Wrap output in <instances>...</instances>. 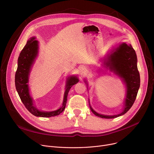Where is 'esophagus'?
Masks as SVG:
<instances>
[{
	"instance_id": "1",
	"label": "esophagus",
	"mask_w": 154,
	"mask_h": 154,
	"mask_svg": "<svg viewBox=\"0 0 154 154\" xmlns=\"http://www.w3.org/2000/svg\"><path fill=\"white\" fill-rule=\"evenodd\" d=\"M79 70H80V72H81L82 73V72H85V67H84L83 66H80V67H79Z\"/></svg>"
}]
</instances>
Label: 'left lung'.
Listing matches in <instances>:
<instances>
[{
    "mask_svg": "<svg viewBox=\"0 0 154 154\" xmlns=\"http://www.w3.org/2000/svg\"><path fill=\"white\" fill-rule=\"evenodd\" d=\"M103 61V67L119 77L125 84L126 94L124 101V108L119 114L103 115L99 114L92 108L89 99L88 102L91 111L96 116L104 119H114L125 114L132 107L138 93L140 80L137 69V55L131 44L122 42L113 48L105 57ZM84 82L86 83V80ZM87 85H88L87 84Z\"/></svg>",
    "mask_w": 154,
    "mask_h": 154,
    "instance_id": "1",
    "label": "left lung"
}]
</instances>
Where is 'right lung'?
I'll use <instances>...</instances> for the list:
<instances>
[{
  "label": "right lung",
  "instance_id": "1",
  "mask_svg": "<svg viewBox=\"0 0 154 154\" xmlns=\"http://www.w3.org/2000/svg\"><path fill=\"white\" fill-rule=\"evenodd\" d=\"M35 39V37H30L27 40L26 45L24 46L19 56L17 69L15 75L16 90L22 103L32 114L36 117H51L59 116L66 108L69 90L72 85L79 82V80L77 75H74L67 78L63 102L60 108L51 112H45L38 109L34 103L33 98L30 94L29 86V75L38 54V42Z\"/></svg>",
  "mask_w": 154,
  "mask_h": 154
}]
</instances>
